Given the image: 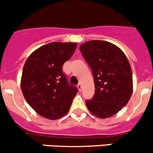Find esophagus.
Masks as SVG:
<instances>
[{
    "label": "esophagus",
    "mask_w": 153,
    "mask_h": 153,
    "mask_svg": "<svg viewBox=\"0 0 153 153\" xmlns=\"http://www.w3.org/2000/svg\"><path fill=\"white\" fill-rule=\"evenodd\" d=\"M77 88H78V89H79V91H81L82 90V84L81 83H79L77 85Z\"/></svg>",
    "instance_id": "1"
}]
</instances>
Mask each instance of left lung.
Listing matches in <instances>:
<instances>
[{
	"label": "left lung",
	"instance_id": "1",
	"mask_svg": "<svg viewBox=\"0 0 153 153\" xmlns=\"http://www.w3.org/2000/svg\"><path fill=\"white\" fill-rule=\"evenodd\" d=\"M92 71L94 95L85 101L95 116L106 119L116 115L128 104L133 91L132 71L124 52L113 43L90 40L79 46Z\"/></svg>",
	"mask_w": 153,
	"mask_h": 153
}]
</instances>
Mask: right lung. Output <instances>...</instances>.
<instances>
[{
	"label": "right lung",
	"instance_id": "1",
	"mask_svg": "<svg viewBox=\"0 0 153 153\" xmlns=\"http://www.w3.org/2000/svg\"><path fill=\"white\" fill-rule=\"evenodd\" d=\"M76 46V43L52 42L34 51L25 63L21 79L25 99L46 119L53 120L66 115L78 92L62 72L63 65Z\"/></svg>",
	"mask_w": 153,
	"mask_h": 153
}]
</instances>
